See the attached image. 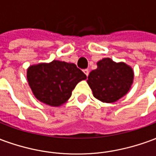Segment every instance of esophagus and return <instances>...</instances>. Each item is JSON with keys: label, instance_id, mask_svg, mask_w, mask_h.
Returning a JSON list of instances; mask_svg holds the SVG:
<instances>
[{"label": "esophagus", "instance_id": "34e87169", "mask_svg": "<svg viewBox=\"0 0 156 156\" xmlns=\"http://www.w3.org/2000/svg\"><path fill=\"white\" fill-rule=\"evenodd\" d=\"M83 73H84L86 76H88L89 71H88V69H83Z\"/></svg>", "mask_w": 156, "mask_h": 156}]
</instances>
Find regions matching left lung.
<instances>
[{
    "instance_id": "left-lung-1",
    "label": "left lung",
    "mask_w": 156,
    "mask_h": 156,
    "mask_svg": "<svg viewBox=\"0 0 156 156\" xmlns=\"http://www.w3.org/2000/svg\"><path fill=\"white\" fill-rule=\"evenodd\" d=\"M98 68L88 77V84L95 98L104 103H114L129 91L134 80V71L124 62H115L104 58Z\"/></svg>"
}]
</instances>
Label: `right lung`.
<instances>
[{
  "instance_id": "right-lung-1",
  "label": "right lung",
  "mask_w": 156,
  "mask_h": 156,
  "mask_svg": "<svg viewBox=\"0 0 156 156\" xmlns=\"http://www.w3.org/2000/svg\"><path fill=\"white\" fill-rule=\"evenodd\" d=\"M27 78L39 101L58 107L68 101L76 85L87 76L74 63L53 60L49 63L30 66Z\"/></svg>"
}]
</instances>
